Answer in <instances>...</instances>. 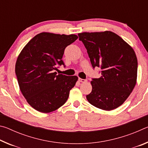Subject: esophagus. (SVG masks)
<instances>
[{"label": "esophagus", "mask_w": 148, "mask_h": 148, "mask_svg": "<svg viewBox=\"0 0 148 148\" xmlns=\"http://www.w3.org/2000/svg\"><path fill=\"white\" fill-rule=\"evenodd\" d=\"M79 81L80 82H82V83H85V82H87V79H82V78H79Z\"/></svg>", "instance_id": "1"}]
</instances>
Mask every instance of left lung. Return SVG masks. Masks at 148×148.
I'll list each match as a JSON object with an SVG mask.
<instances>
[{
    "label": "left lung",
    "mask_w": 148,
    "mask_h": 148,
    "mask_svg": "<svg viewBox=\"0 0 148 148\" xmlns=\"http://www.w3.org/2000/svg\"><path fill=\"white\" fill-rule=\"evenodd\" d=\"M79 40L87 49L92 66L101 69V76L91 82L87 101L110 111L121 106L136 84L138 61L134 49L111 31L82 32Z\"/></svg>",
    "instance_id": "1"
}]
</instances>
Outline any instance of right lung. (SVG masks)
<instances>
[{
  "mask_svg": "<svg viewBox=\"0 0 148 148\" xmlns=\"http://www.w3.org/2000/svg\"><path fill=\"white\" fill-rule=\"evenodd\" d=\"M76 34L41 32L23 47L17 59L16 74L22 94L37 111L49 113L62 106L77 81L76 76L57 74V65L66 46L77 39Z\"/></svg>",
  "mask_w": 148,
  "mask_h": 148,
  "instance_id": "1",
  "label": "right lung"
}]
</instances>
